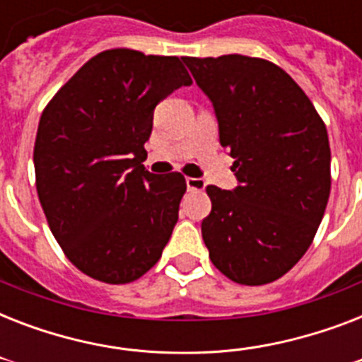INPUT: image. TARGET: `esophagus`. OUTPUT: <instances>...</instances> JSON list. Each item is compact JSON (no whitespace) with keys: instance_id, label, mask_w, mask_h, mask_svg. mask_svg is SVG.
Listing matches in <instances>:
<instances>
[{"instance_id":"1","label":"esophagus","mask_w":362,"mask_h":362,"mask_svg":"<svg viewBox=\"0 0 362 362\" xmlns=\"http://www.w3.org/2000/svg\"><path fill=\"white\" fill-rule=\"evenodd\" d=\"M186 186L189 192H203L204 186H206V182H204L203 178H192V176H187Z\"/></svg>"}]
</instances>
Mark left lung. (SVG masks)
Segmentation results:
<instances>
[{
    "instance_id": "obj_1",
    "label": "left lung",
    "mask_w": 362,
    "mask_h": 362,
    "mask_svg": "<svg viewBox=\"0 0 362 362\" xmlns=\"http://www.w3.org/2000/svg\"><path fill=\"white\" fill-rule=\"evenodd\" d=\"M214 107L221 146L235 159L233 192L206 187L203 240L221 274L242 286L278 280L315 237L331 193L323 120L272 62L227 54L184 58Z\"/></svg>"
}]
</instances>
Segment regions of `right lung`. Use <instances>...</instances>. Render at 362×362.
Instances as JSON below:
<instances>
[{
  "label": "right lung",
  "mask_w": 362,
  "mask_h": 362,
  "mask_svg": "<svg viewBox=\"0 0 362 362\" xmlns=\"http://www.w3.org/2000/svg\"><path fill=\"white\" fill-rule=\"evenodd\" d=\"M192 78L176 56L112 48L82 65L45 107L33 148L48 227L76 269L129 284L161 257L186 178L144 169L153 109Z\"/></svg>",
  "instance_id": "1"
}]
</instances>
